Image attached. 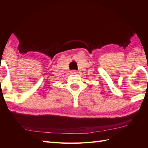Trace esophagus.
Listing matches in <instances>:
<instances>
[{
  "instance_id": "34e87169",
  "label": "esophagus",
  "mask_w": 148,
  "mask_h": 148,
  "mask_svg": "<svg viewBox=\"0 0 148 148\" xmlns=\"http://www.w3.org/2000/svg\"><path fill=\"white\" fill-rule=\"evenodd\" d=\"M71 74H77L78 73V71L75 70H73L71 71Z\"/></svg>"
}]
</instances>
